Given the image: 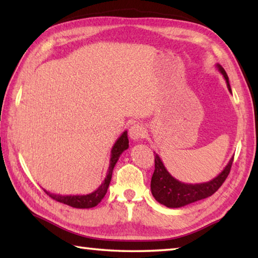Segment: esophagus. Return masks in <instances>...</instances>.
<instances>
[{
	"instance_id": "obj_1",
	"label": "esophagus",
	"mask_w": 258,
	"mask_h": 258,
	"mask_svg": "<svg viewBox=\"0 0 258 258\" xmlns=\"http://www.w3.org/2000/svg\"><path fill=\"white\" fill-rule=\"evenodd\" d=\"M146 133H147V131L145 128V126L139 124V123L133 124L132 126H131V128L128 131L130 138L132 139L133 141H138V140L145 138Z\"/></svg>"
}]
</instances>
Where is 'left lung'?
Wrapping results in <instances>:
<instances>
[{
	"label": "left lung",
	"mask_w": 258,
	"mask_h": 258,
	"mask_svg": "<svg viewBox=\"0 0 258 258\" xmlns=\"http://www.w3.org/2000/svg\"><path fill=\"white\" fill-rule=\"evenodd\" d=\"M216 68L223 75L226 82V86H228L230 92L232 93L228 74L225 73L224 68L218 63L216 64ZM154 154L155 172L151 177V194L157 202L168 208H180L195 202H198V200L211 197L213 194H215L220 189V186L223 184L225 178L228 177L233 161L232 157L223 171L218 174L216 177H214L213 180L204 183L191 184V183H183L176 180L175 177H173L168 173L167 169H166L160 157L156 152H154Z\"/></svg>",
	"instance_id": "obj_1"
}]
</instances>
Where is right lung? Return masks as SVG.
<instances>
[{
    "label": "right lung",
    "mask_w": 258,
    "mask_h": 258,
    "mask_svg": "<svg viewBox=\"0 0 258 258\" xmlns=\"http://www.w3.org/2000/svg\"><path fill=\"white\" fill-rule=\"evenodd\" d=\"M128 148V138H127V131L121 133L120 137L117 139L115 145L111 148V154H110V161H109V168L107 171V175L104 177L103 182L101 183L97 190L91 192L89 195H56V194H51L49 191H45L46 195H49L50 197L55 200V202L62 203L64 205H68V206L74 207V208H92L95 207L97 205L101 202L104 195L107 194L108 186L110 184L111 181V175L113 167L117 163V160L119 159L120 155Z\"/></svg>",
    "instance_id": "add662e5"
}]
</instances>
